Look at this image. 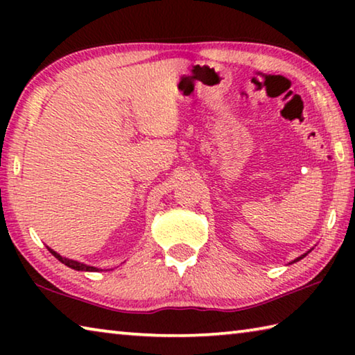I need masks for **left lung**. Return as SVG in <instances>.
I'll list each match as a JSON object with an SVG mask.
<instances>
[{
  "mask_svg": "<svg viewBox=\"0 0 355 355\" xmlns=\"http://www.w3.org/2000/svg\"><path fill=\"white\" fill-rule=\"evenodd\" d=\"M304 257H305V255H302V257H299V258H297V260H296V261H299V260H300V258H304Z\"/></svg>",
  "mask_w": 355,
  "mask_h": 355,
  "instance_id": "obj_1",
  "label": "left lung"
}]
</instances>
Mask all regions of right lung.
I'll list each match as a JSON object with an SVG mask.
<instances>
[{
  "instance_id": "obj_1",
  "label": "right lung",
  "mask_w": 355,
  "mask_h": 355,
  "mask_svg": "<svg viewBox=\"0 0 355 355\" xmlns=\"http://www.w3.org/2000/svg\"><path fill=\"white\" fill-rule=\"evenodd\" d=\"M51 252L53 255H55L59 261L61 263H64L65 266H69V268H71V269H76V271H98L97 268H94V266H87V264H83V263H80V261H75V260H69V258H64V257H61L59 254H56L55 250H51V249H48Z\"/></svg>"
}]
</instances>
